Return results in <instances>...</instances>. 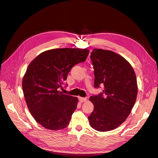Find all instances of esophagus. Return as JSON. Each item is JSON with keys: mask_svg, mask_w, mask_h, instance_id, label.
<instances>
[{"mask_svg": "<svg viewBox=\"0 0 158 158\" xmlns=\"http://www.w3.org/2000/svg\"><path fill=\"white\" fill-rule=\"evenodd\" d=\"M79 101L80 102H85L86 101V98H82V97H79Z\"/></svg>", "mask_w": 158, "mask_h": 158, "instance_id": "1", "label": "esophagus"}]
</instances>
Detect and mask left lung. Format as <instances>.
Returning a JSON list of instances; mask_svg holds the SVG:
<instances>
[{"mask_svg": "<svg viewBox=\"0 0 158 158\" xmlns=\"http://www.w3.org/2000/svg\"><path fill=\"white\" fill-rule=\"evenodd\" d=\"M90 59L94 69V88L103 92L89 98L94 105L89 125L101 132L113 130L125 121L135 103L136 77L128 62L115 52L94 49Z\"/></svg>", "mask_w": 158, "mask_h": 158, "instance_id": "obj_1", "label": "left lung"}]
</instances>
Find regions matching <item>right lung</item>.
<instances>
[{"mask_svg": "<svg viewBox=\"0 0 158 158\" xmlns=\"http://www.w3.org/2000/svg\"><path fill=\"white\" fill-rule=\"evenodd\" d=\"M88 54V49H51L38 55L28 66L22 80L23 95L31 115L41 126L56 131L69 125L78 98L63 94L59 89L71 69L84 62Z\"/></svg>", "mask_w": 158, "mask_h": 158, "instance_id": "add662e5", "label": "right lung"}]
</instances>
